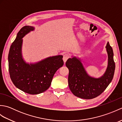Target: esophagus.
<instances>
[{
	"label": "esophagus",
	"mask_w": 122,
	"mask_h": 122,
	"mask_svg": "<svg viewBox=\"0 0 122 122\" xmlns=\"http://www.w3.org/2000/svg\"><path fill=\"white\" fill-rule=\"evenodd\" d=\"M70 54H69V53H65L64 54L63 60L64 62H66L67 60H68L70 58Z\"/></svg>",
	"instance_id": "1"
}]
</instances>
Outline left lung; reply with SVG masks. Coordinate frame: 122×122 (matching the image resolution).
<instances>
[{"mask_svg":"<svg viewBox=\"0 0 122 122\" xmlns=\"http://www.w3.org/2000/svg\"><path fill=\"white\" fill-rule=\"evenodd\" d=\"M108 54V66L104 74L96 79L86 73L79 59L69 58L66 65L69 69L68 83L72 93L83 99H92L104 92L113 78L115 64L112 48L107 42L105 46Z\"/></svg>","mask_w":122,"mask_h":122,"instance_id":"8db88e82","label":"left lung"}]
</instances>
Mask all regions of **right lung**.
Here are the masks:
<instances>
[{
	"instance_id": "obj_1",
	"label": "right lung",
	"mask_w": 122,
	"mask_h": 122,
	"mask_svg": "<svg viewBox=\"0 0 122 122\" xmlns=\"http://www.w3.org/2000/svg\"><path fill=\"white\" fill-rule=\"evenodd\" d=\"M34 30L23 27L12 45L8 54L9 72L13 83L18 89L30 94H38L50 87L56 71L63 66L62 56H50L35 64L26 63L22 58V38Z\"/></svg>"
}]
</instances>
